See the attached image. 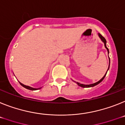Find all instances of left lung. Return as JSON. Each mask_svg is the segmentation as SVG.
<instances>
[{"mask_svg": "<svg viewBox=\"0 0 125 125\" xmlns=\"http://www.w3.org/2000/svg\"><path fill=\"white\" fill-rule=\"evenodd\" d=\"M98 36H99V37L100 38V39H101V40L102 42H103V43H104V44L105 48H106V50H107V51H108V53L109 54V50H108V48H107V46H106V39H105L104 38V37H103V36H102L101 34H100V33H98ZM109 67H108V70H109V64H110V59H109ZM108 70H107V72H108ZM107 72H106V74H105L104 75V77H103L102 78V79H101V80H99V81L98 82H95V83H92V84H89V85H85V84H82V83H79V82H75L74 81H74L75 82H76V83H77V85H79V86L82 87H83V88H85V87H94V86H95V85H97V84H99V83H101V82L102 81H103V79H104V77H106V73H107Z\"/></svg>", "mask_w": 125, "mask_h": 125, "instance_id": "obj_1", "label": "left lung"}]
</instances>
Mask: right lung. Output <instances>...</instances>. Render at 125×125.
I'll return each mask as SVG.
<instances>
[{
    "label": "right lung",
    "instance_id": "obj_1",
    "mask_svg": "<svg viewBox=\"0 0 125 125\" xmlns=\"http://www.w3.org/2000/svg\"><path fill=\"white\" fill-rule=\"evenodd\" d=\"M19 83H20V84L21 85H22V87H24V88L27 89H29V90H31V91H35V90H38V89H41L42 87H40V88H38V89H36V88H33V87H30V86H28V85H24L23 83H21L20 82H19Z\"/></svg>",
    "mask_w": 125,
    "mask_h": 125
}]
</instances>
